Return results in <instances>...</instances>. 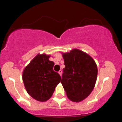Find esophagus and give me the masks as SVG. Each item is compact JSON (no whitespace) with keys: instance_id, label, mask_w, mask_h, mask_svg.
Masks as SVG:
<instances>
[{"instance_id":"obj_1","label":"esophagus","mask_w":122,"mask_h":122,"mask_svg":"<svg viewBox=\"0 0 122 122\" xmlns=\"http://www.w3.org/2000/svg\"><path fill=\"white\" fill-rule=\"evenodd\" d=\"M58 73L61 76V74H62V71H61V70H60V71H59V72H58Z\"/></svg>"}]
</instances>
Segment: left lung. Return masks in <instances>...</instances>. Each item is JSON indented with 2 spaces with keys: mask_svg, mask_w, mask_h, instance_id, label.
Returning <instances> with one entry per match:
<instances>
[{
  "mask_svg": "<svg viewBox=\"0 0 122 122\" xmlns=\"http://www.w3.org/2000/svg\"><path fill=\"white\" fill-rule=\"evenodd\" d=\"M61 53L65 65L61 84L71 101L82 102L89 96L95 86L97 65L90 55L77 49Z\"/></svg>",
  "mask_w": 122,
  "mask_h": 122,
  "instance_id": "left-lung-1",
  "label": "left lung"
}]
</instances>
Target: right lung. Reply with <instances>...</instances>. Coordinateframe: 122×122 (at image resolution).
Returning <instances> with one entry per match:
<instances>
[{
  "mask_svg": "<svg viewBox=\"0 0 122 122\" xmlns=\"http://www.w3.org/2000/svg\"><path fill=\"white\" fill-rule=\"evenodd\" d=\"M50 55L38 54L22 73L25 87L29 95L36 100L45 102L51 97L61 77L53 70L54 63L49 61Z\"/></svg>",
  "mask_w": 122,
  "mask_h": 122,
  "instance_id": "1",
  "label": "right lung"
}]
</instances>
